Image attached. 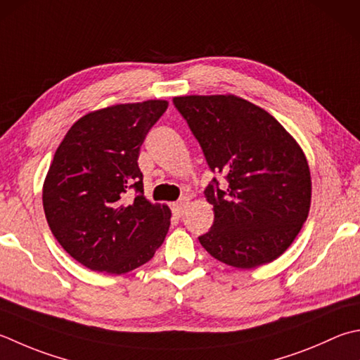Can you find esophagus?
I'll use <instances>...</instances> for the list:
<instances>
[{"instance_id":"34e87169","label":"esophagus","mask_w":360,"mask_h":360,"mask_svg":"<svg viewBox=\"0 0 360 360\" xmlns=\"http://www.w3.org/2000/svg\"><path fill=\"white\" fill-rule=\"evenodd\" d=\"M187 204H188V198L187 196H184V198H181L178 202H174L173 204V214L176 215V217H182L184 215V210H186V207H187Z\"/></svg>"}]
</instances>
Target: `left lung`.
I'll return each instance as SVG.
<instances>
[{
	"label": "left lung",
	"instance_id": "left-lung-1",
	"mask_svg": "<svg viewBox=\"0 0 360 360\" xmlns=\"http://www.w3.org/2000/svg\"><path fill=\"white\" fill-rule=\"evenodd\" d=\"M174 108L198 140L210 170L223 174L204 190L214 224L202 248L236 269L273 262L292 245L311 207L304 153L276 118L234 95L176 96Z\"/></svg>",
	"mask_w": 360,
	"mask_h": 360
}]
</instances>
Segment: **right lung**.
Masks as SVG:
<instances>
[{"label":"right lung","instance_id":"1","mask_svg":"<svg viewBox=\"0 0 360 360\" xmlns=\"http://www.w3.org/2000/svg\"><path fill=\"white\" fill-rule=\"evenodd\" d=\"M167 108L148 100L90 112L56 150L44 182L46 221L62 248L90 270L128 273L165 240L172 212L143 196L137 160ZM131 188L134 199L125 195Z\"/></svg>","mask_w":360,"mask_h":360}]
</instances>
